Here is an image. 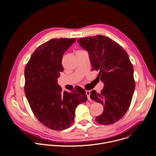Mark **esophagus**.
Returning a JSON list of instances; mask_svg holds the SVG:
<instances>
[{"mask_svg": "<svg viewBox=\"0 0 156 156\" xmlns=\"http://www.w3.org/2000/svg\"><path fill=\"white\" fill-rule=\"evenodd\" d=\"M90 92L89 90H86V94L87 95V97H88V98L89 100H90Z\"/></svg>", "mask_w": 156, "mask_h": 156, "instance_id": "34e87169", "label": "esophagus"}]
</instances>
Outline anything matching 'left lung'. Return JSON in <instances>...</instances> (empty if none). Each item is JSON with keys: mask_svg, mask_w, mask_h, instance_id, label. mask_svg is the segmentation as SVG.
Listing matches in <instances>:
<instances>
[{"mask_svg": "<svg viewBox=\"0 0 156 156\" xmlns=\"http://www.w3.org/2000/svg\"><path fill=\"white\" fill-rule=\"evenodd\" d=\"M77 40L88 51L92 69L99 71L97 77L105 85L100 93L95 90L90 92V98L104 108L95 121L103 125L113 124L128 111L135 88L133 67L129 56L123 47L103 35Z\"/></svg>", "mask_w": 156, "mask_h": 156, "instance_id": "obj_1", "label": "left lung"}]
</instances>
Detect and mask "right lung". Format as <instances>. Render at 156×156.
Returning <instances> with one entry per match:
<instances>
[{"mask_svg": "<svg viewBox=\"0 0 156 156\" xmlns=\"http://www.w3.org/2000/svg\"><path fill=\"white\" fill-rule=\"evenodd\" d=\"M76 38H54L40 45L32 53L24 69V92L30 107L38 121L54 130L69 128L74 122L75 109L85 103V89L76 87L62 91L58 84L64 71V53Z\"/></svg>", "mask_w": 156, "mask_h": 156, "instance_id": "right-lung-1", "label": "right lung"}]
</instances>
